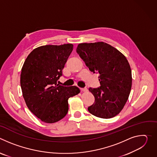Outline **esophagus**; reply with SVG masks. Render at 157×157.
Instances as JSON below:
<instances>
[{"label": "esophagus", "mask_w": 157, "mask_h": 157, "mask_svg": "<svg viewBox=\"0 0 157 157\" xmlns=\"http://www.w3.org/2000/svg\"><path fill=\"white\" fill-rule=\"evenodd\" d=\"M81 91H87V87L85 86V87H84L81 88Z\"/></svg>", "instance_id": "esophagus-1"}]
</instances>
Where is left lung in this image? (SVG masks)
Listing matches in <instances>:
<instances>
[{
  "instance_id": "1",
  "label": "left lung",
  "mask_w": 157,
  "mask_h": 157,
  "mask_svg": "<svg viewBox=\"0 0 157 157\" xmlns=\"http://www.w3.org/2000/svg\"><path fill=\"white\" fill-rule=\"evenodd\" d=\"M76 52L93 73L99 74L101 86L89 87L95 101L87 110L104 119L114 117L124 108L132 87V71L126 57L104 42L80 43Z\"/></svg>"
}]
</instances>
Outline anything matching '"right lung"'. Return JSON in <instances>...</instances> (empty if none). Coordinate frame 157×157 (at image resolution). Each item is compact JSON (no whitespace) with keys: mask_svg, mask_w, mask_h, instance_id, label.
<instances>
[{"mask_svg":"<svg viewBox=\"0 0 157 157\" xmlns=\"http://www.w3.org/2000/svg\"><path fill=\"white\" fill-rule=\"evenodd\" d=\"M73 50V44L39 47L29 55L21 68L20 86L25 103L44 122L63 119L68 113V99L80 92L78 87L63 86L58 81Z\"/></svg>","mask_w":157,"mask_h":157,"instance_id":"right-lung-1","label":"right lung"}]
</instances>
